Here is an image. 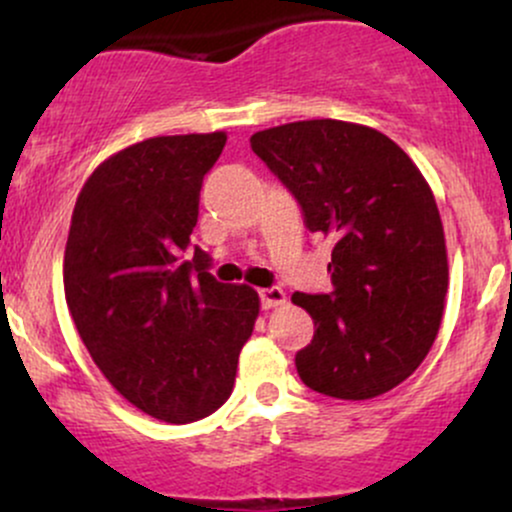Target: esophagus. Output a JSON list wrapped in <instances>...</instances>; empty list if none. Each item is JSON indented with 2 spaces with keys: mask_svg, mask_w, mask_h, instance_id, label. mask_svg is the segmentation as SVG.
Returning <instances> with one entry per match:
<instances>
[{
  "mask_svg": "<svg viewBox=\"0 0 512 512\" xmlns=\"http://www.w3.org/2000/svg\"><path fill=\"white\" fill-rule=\"evenodd\" d=\"M260 301H262V308L269 310V308H279V305H284L289 298H286V291L279 289V286H272V289H262L260 291Z\"/></svg>",
  "mask_w": 512,
  "mask_h": 512,
  "instance_id": "obj_1",
  "label": "esophagus"
}]
</instances>
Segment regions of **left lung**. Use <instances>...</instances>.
<instances>
[{
    "mask_svg": "<svg viewBox=\"0 0 512 512\" xmlns=\"http://www.w3.org/2000/svg\"><path fill=\"white\" fill-rule=\"evenodd\" d=\"M250 146L305 226L334 243L332 293L291 296L315 320L298 375L327 397L385 395L421 366L443 320L448 248L431 187L390 137L356 122H289Z\"/></svg>",
    "mask_w": 512,
    "mask_h": 512,
    "instance_id": "obj_1",
    "label": "left lung"
}]
</instances>
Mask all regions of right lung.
Segmentation results:
<instances>
[{"instance_id":"1","label":"right lung","mask_w":512,"mask_h":512,"mask_svg":"<svg viewBox=\"0 0 512 512\" xmlns=\"http://www.w3.org/2000/svg\"><path fill=\"white\" fill-rule=\"evenodd\" d=\"M223 146L226 132L173 134L105 158L76 197L64 248V296L93 363L168 424L204 419L231 397L260 315L257 291L219 284L202 250L182 260Z\"/></svg>"}]
</instances>
